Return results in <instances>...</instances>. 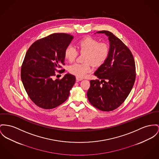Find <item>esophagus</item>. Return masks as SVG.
I'll return each mask as SVG.
<instances>
[{
    "mask_svg": "<svg viewBox=\"0 0 159 159\" xmlns=\"http://www.w3.org/2000/svg\"><path fill=\"white\" fill-rule=\"evenodd\" d=\"M76 81L78 82L79 81H81V80H83V78H79V77L76 76Z\"/></svg>",
    "mask_w": 159,
    "mask_h": 159,
    "instance_id": "34e87169",
    "label": "esophagus"
}]
</instances>
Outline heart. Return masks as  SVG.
<instances>
[{
    "label": "heart",
    "mask_w": 159,
    "mask_h": 159,
    "mask_svg": "<svg viewBox=\"0 0 159 159\" xmlns=\"http://www.w3.org/2000/svg\"><path fill=\"white\" fill-rule=\"evenodd\" d=\"M78 51L74 46H68L64 51V57L69 62H73L80 53H85V63H75L69 68L70 74L83 78L92 70L90 63L100 66L104 63L109 54V47L105 43H99L95 38L87 37L80 40L76 44Z\"/></svg>",
    "instance_id": "1"
}]
</instances>
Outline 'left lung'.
Segmentation results:
<instances>
[{"instance_id": "8db88e82", "label": "left lung", "mask_w": 159, "mask_h": 159, "mask_svg": "<svg viewBox=\"0 0 159 159\" xmlns=\"http://www.w3.org/2000/svg\"><path fill=\"white\" fill-rule=\"evenodd\" d=\"M110 41L109 54L94 73L99 80H91L87 95L96 108L110 111L120 106L129 94L136 79V66L129 48L112 32L101 31Z\"/></svg>"}]
</instances>
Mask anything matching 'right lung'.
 I'll return each mask as SVG.
<instances>
[{
    "label": "right lung",
    "mask_w": 159,
    "mask_h": 159,
    "mask_svg": "<svg viewBox=\"0 0 159 159\" xmlns=\"http://www.w3.org/2000/svg\"><path fill=\"white\" fill-rule=\"evenodd\" d=\"M73 39L65 33H54L35 41L25 55L21 68V79L30 98L36 106L52 109L68 98L74 85V75L67 74L53 80L55 72L64 65V51Z\"/></svg>",
    "instance_id": "1"
}]
</instances>
